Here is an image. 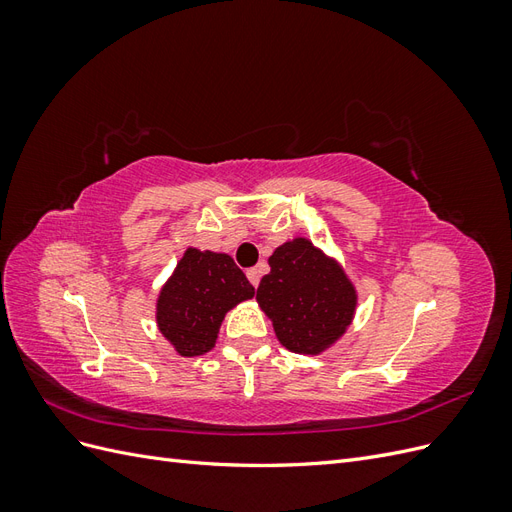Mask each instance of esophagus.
<instances>
[{
  "label": "esophagus",
  "mask_w": 512,
  "mask_h": 512,
  "mask_svg": "<svg viewBox=\"0 0 512 512\" xmlns=\"http://www.w3.org/2000/svg\"><path fill=\"white\" fill-rule=\"evenodd\" d=\"M260 267H252V269H247V280H250L254 286H258V282H260Z\"/></svg>",
  "instance_id": "esophagus-1"
}]
</instances>
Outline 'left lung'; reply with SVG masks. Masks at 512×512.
<instances>
[{"instance_id":"obj_1","label":"left lung","mask_w":512,"mask_h":512,"mask_svg":"<svg viewBox=\"0 0 512 512\" xmlns=\"http://www.w3.org/2000/svg\"><path fill=\"white\" fill-rule=\"evenodd\" d=\"M269 267L256 301L280 344L312 356L331 348L348 331L359 299L342 265L309 239L297 237L275 247Z\"/></svg>"}]
</instances>
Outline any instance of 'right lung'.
<instances>
[{
  "mask_svg": "<svg viewBox=\"0 0 512 512\" xmlns=\"http://www.w3.org/2000/svg\"><path fill=\"white\" fill-rule=\"evenodd\" d=\"M254 297V286L228 254L188 247L156 303L160 333L181 356H200L215 346L224 316Z\"/></svg>",
  "mask_w": 512,
  "mask_h": 512,
  "instance_id": "1",
  "label": "right lung"
}]
</instances>
